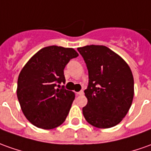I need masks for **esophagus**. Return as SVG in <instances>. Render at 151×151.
Returning <instances> with one entry per match:
<instances>
[{
    "label": "esophagus",
    "mask_w": 151,
    "mask_h": 151,
    "mask_svg": "<svg viewBox=\"0 0 151 151\" xmlns=\"http://www.w3.org/2000/svg\"><path fill=\"white\" fill-rule=\"evenodd\" d=\"M76 94H77V95H82V94H84V91H83V90H81V91L77 92Z\"/></svg>",
    "instance_id": "34e87169"
}]
</instances>
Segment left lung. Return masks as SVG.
<instances>
[{
    "label": "left lung",
    "instance_id": "8db88e82",
    "mask_svg": "<svg viewBox=\"0 0 151 151\" xmlns=\"http://www.w3.org/2000/svg\"><path fill=\"white\" fill-rule=\"evenodd\" d=\"M87 65L88 99L82 109L90 125L110 128L117 125L128 113L134 96V79L127 63L103 45L78 47Z\"/></svg>",
    "mask_w": 151,
    "mask_h": 151
}]
</instances>
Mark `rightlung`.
Returning <instances> with one entry per match:
<instances>
[{"instance_id": "obj_1", "label": "right lung", "mask_w": 151, "mask_h": 151, "mask_svg": "<svg viewBox=\"0 0 151 151\" xmlns=\"http://www.w3.org/2000/svg\"><path fill=\"white\" fill-rule=\"evenodd\" d=\"M78 56L71 47L49 46L39 50L23 67L17 98L24 115L33 125L49 130L65 122L75 93L56 85L65 83V65Z\"/></svg>"}]
</instances>
